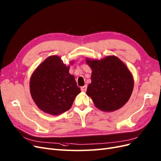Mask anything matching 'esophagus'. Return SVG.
<instances>
[{"label":"esophagus","instance_id":"34e87169","mask_svg":"<svg viewBox=\"0 0 161 161\" xmlns=\"http://www.w3.org/2000/svg\"><path fill=\"white\" fill-rule=\"evenodd\" d=\"M86 89H87V85H85L83 86H82L80 89L82 91H86Z\"/></svg>","mask_w":161,"mask_h":161}]
</instances>
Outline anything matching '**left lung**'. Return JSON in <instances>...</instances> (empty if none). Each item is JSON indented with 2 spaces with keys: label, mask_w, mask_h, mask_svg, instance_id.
I'll list each match as a JSON object with an SVG mask.
<instances>
[{
  "label": "left lung",
  "mask_w": 161,
  "mask_h": 161,
  "mask_svg": "<svg viewBox=\"0 0 161 161\" xmlns=\"http://www.w3.org/2000/svg\"><path fill=\"white\" fill-rule=\"evenodd\" d=\"M92 69L91 83L86 94L99 109L114 111L128 101L134 88V79L128 68L118 57L107 56L101 60L86 58Z\"/></svg>",
  "instance_id": "left-lung-1"
}]
</instances>
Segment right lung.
Wrapping results in <instances>:
<instances>
[{
	"mask_svg": "<svg viewBox=\"0 0 161 161\" xmlns=\"http://www.w3.org/2000/svg\"><path fill=\"white\" fill-rule=\"evenodd\" d=\"M72 64V62L71 63ZM58 56L47 58L33 72L30 92L37 106L45 113L60 115L70 109L80 92L75 76Z\"/></svg>",
	"mask_w": 161,
	"mask_h": 161,
	"instance_id": "right-lung-1",
	"label": "right lung"
}]
</instances>
